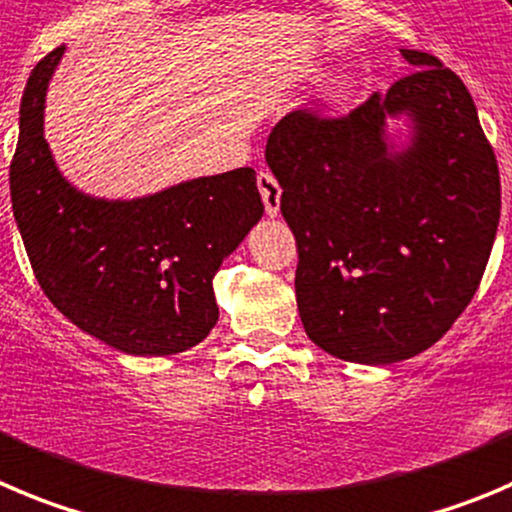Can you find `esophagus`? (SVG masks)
Masks as SVG:
<instances>
[{
  "label": "esophagus",
  "instance_id": "1",
  "mask_svg": "<svg viewBox=\"0 0 512 512\" xmlns=\"http://www.w3.org/2000/svg\"><path fill=\"white\" fill-rule=\"evenodd\" d=\"M257 189H260L262 202H265L267 217H278L280 194H283V189H280V184L275 181V176H272L270 171H260V174H257Z\"/></svg>",
  "mask_w": 512,
  "mask_h": 512
}]
</instances>
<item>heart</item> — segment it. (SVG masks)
Masks as SVG:
<instances>
[{"instance_id":"heart-1","label":"heart","mask_w":512,"mask_h":512,"mask_svg":"<svg viewBox=\"0 0 512 512\" xmlns=\"http://www.w3.org/2000/svg\"><path fill=\"white\" fill-rule=\"evenodd\" d=\"M353 85H356V75L351 70H338V73H333L323 83V100L326 103H341V100H346L351 95Z\"/></svg>"}]
</instances>
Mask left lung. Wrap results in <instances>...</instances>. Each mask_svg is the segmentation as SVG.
<instances>
[{"mask_svg": "<svg viewBox=\"0 0 512 512\" xmlns=\"http://www.w3.org/2000/svg\"><path fill=\"white\" fill-rule=\"evenodd\" d=\"M346 118L290 113L267 138L298 245L295 298L315 346L389 366L427 351L475 295L500 174L465 83L437 57Z\"/></svg>", "mask_w": 512, "mask_h": 512, "instance_id": "1", "label": "left lung"}]
</instances>
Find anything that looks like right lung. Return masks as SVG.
I'll use <instances>...</instances> for the list:
<instances>
[{"label":"right lung","instance_id":"add662e5","mask_svg":"<svg viewBox=\"0 0 512 512\" xmlns=\"http://www.w3.org/2000/svg\"><path fill=\"white\" fill-rule=\"evenodd\" d=\"M65 47L27 80L9 166L12 212L35 278L80 331L128 356H174L219 321L214 275L262 219L255 169L186 179L133 199L85 194L45 141Z\"/></svg>","mask_w":512,"mask_h":512}]
</instances>
